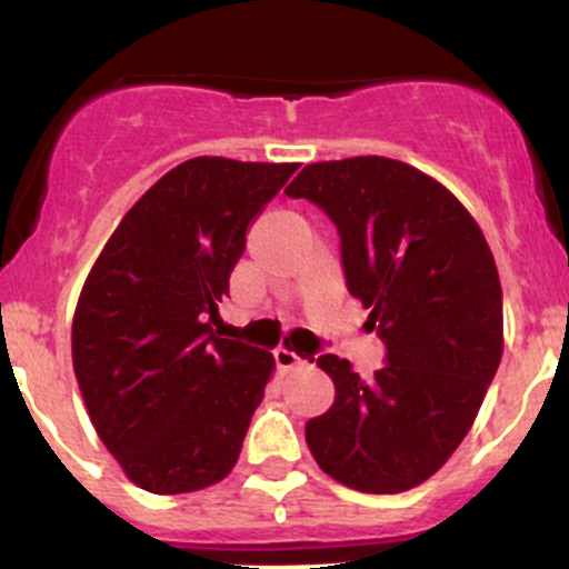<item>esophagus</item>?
Here are the masks:
<instances>
[{"label": "esophagus", "mask_w": 569, "mask_h": 569, "mask_svg": "<svg viewBox=\"0 0 569 569\" xmlns=\"http://www.w3.org/2000/svg\"><path fill=\"white\" fill-rule=\"evenodd\" d=\"M274 365H278L280 370H297V367L305 365V359L295 351H289V348H274Z\"/></svg>", "instance_id": "obj_1"}]
</instances>
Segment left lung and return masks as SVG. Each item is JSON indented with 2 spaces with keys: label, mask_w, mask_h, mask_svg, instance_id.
Listing matches in <instances>:
<instances>
[{
  "label": "left lung",
  "mask_w": 569,
  "mask_h": 569,
  "mask_svg": "<svg viewBox=\"0 0 569 569\" xmlns=\"http://www.w3.org/2000/svg\"><path fill=\"white\" fill-rule=\"evenodd\" d=\"M286 193L337 227L348 291L386 346L370 380L348 359L318 356L335 402L305 423L310 453L348 489H413L470 432L502 359L489 242L446 186L386 156L308 164Z\"/></svg>",
  "instance_id": "obj_1"
}]
</instances>
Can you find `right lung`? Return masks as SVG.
Segmentation results:
<instances>
[{"label": "right lung", "instance_id": "add662e5", "mask_svg": "<svg viewBox=\"0 0 569 569\" xmlns=\"http://www.w3.org/2000/svg\"><path fill=\"white\" fill-rule=\"evenodd\" d=\"M297 164L197 156L142 193L99 253L72 321L93 429L127 478L186 495L232 472L270 351L218 337L246 232Z\"/></svg>", "mask_w": 569, "mask_h": 569}]
</instances>
